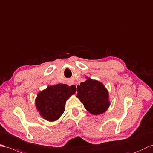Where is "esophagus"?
Wrapping results in <instances>:
<instances>
[{
	"label": "esophagus",
	"mask_w": 153,
	"mask_h": 153,
	"mask_svg": "<svg viewBox=\"0 0 153 153\" xmlns=\"http://www.w3.org/2000/svg\"><path fill=\"white\" fill-rule=\"evenodd\" d=\"M73 87L74 88H75V89H76V87H77V85H76V84H73Z\"/></svg>",
	"instance_id": "obj_1"
}]
</instances>
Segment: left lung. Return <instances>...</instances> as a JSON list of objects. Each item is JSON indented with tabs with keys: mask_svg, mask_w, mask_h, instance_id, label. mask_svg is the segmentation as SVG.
<instances>
[{
	"mask_svg": "<svg viewBox=\"0 0 153 153\" xmlns=\"http://www.w3.org/2000/svg\"><path fill=\"white\" fill-rule=\"evenodd\" d=\"M77 86V96L86 109L94 115L101 114L110 106L108 92L102 83L87 77Z\"/></svg>",
	"mask_w": 153,
	"mask_h": 153,
	"instance_id": "left-lung-1",
	"label": "left lung"
}]
</instances>
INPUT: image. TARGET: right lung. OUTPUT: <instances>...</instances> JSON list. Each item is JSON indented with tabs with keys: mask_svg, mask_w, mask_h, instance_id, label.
<instances>
[{
	"mask_svg": "<svg viewBox=\"0 0 153 153\" xmlns=\"http://www.w3.org/2000/svg\"><path fill=\"white\" fill-rule=\"evenodd\" d=\"M76 91L65 84L48 86L37 94L35 105L40 114L50 122L58 120L65 111L66 101Z\"/></svg>",
	"mask_w": 153,
	"mask_h": 153,
	"instance_id": "1",
	"label": "right lung"
}]
</instances>
